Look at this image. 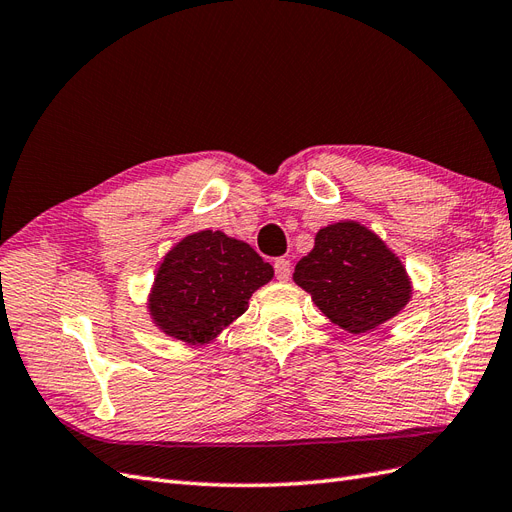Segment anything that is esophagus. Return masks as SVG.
<instances>
[{"label": "esophagus", "mask_w": 512, "mask_h": 512, "mask_svg": "<svg viewBox=\"0 0 512 512\" xmlns=\"http://www.w3.org/2000/svg\"><path fill=\"white\" fill-rule=\"evenodd\" d=\"M275 277L280 282H288L290 280V273H292V267H290V260L288 258H277L275 260Z\"/></svg>", "instance_id": "1"}]
</instances>
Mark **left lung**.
<instances>
[{
	"instance_id": "obj_1",
	"label": "left lung",
	"mask_w": 512,
	"mask_h": 512,
	"mask_svg": "<svg viewBox=\"0 0 512 512\" xmlns=\"http://www.w3.org/2000/svg\"><path fill=\"white\" fill-rule=\"evenodd\" d=\"M292 280L339 329L361 335L395 318L412 297L399 256L374 230L342 220L316 232Z\"/></svg>"
}]
</instances>
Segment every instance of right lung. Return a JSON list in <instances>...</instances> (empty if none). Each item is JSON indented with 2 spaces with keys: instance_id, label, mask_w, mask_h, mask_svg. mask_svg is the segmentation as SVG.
I'll return each instance as SVG.
<instances>
[{
  "instance_id": "add662e5",
  "label": "right lung",
  "mask_w": 512,
  "mask_h": 512,
  "mask_svg": "<svg viewBox=\"0 0 512 512\" xmlns=\"http://www.w3.org/2000/svg\"><path fill=\"white\" fill-rule=\"evenodd\" d=\"M273 280L254 247L222 230H200L170 250L153 280L147 309L156 327L188 346L213 342Z\"/></svg>"
}]
</instances>
